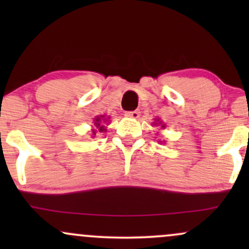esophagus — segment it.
<instances>
[{
	"instance_id": "1",
	"label": "esophagus",
	"mask_w": 249,
	"mask_h": 249,
	"mask_svg": "<svg viewBox=\"0 0 249 249\" xmlns=\"http://www.w3.org/2000/svg\"><path fill=\"white\" fill-rule=\"evenodd\" d=\"M127 117H131V118H138L141 116V111L139 110H134V111H128L126 112Z\"/></svg>"
}]
</instances>
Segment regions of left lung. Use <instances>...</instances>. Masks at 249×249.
Returning a JSON list of instances; mask_svg holds the SVG:
<instances>
[{
    "instance_id": "obj_1",
    "label": "left lung",
    "mask_w": 249,
    "mask_h": 249,
    "mask_svg": "<svg viewBox=\"0 0 249 249\" xmlns=\"http://www.w3.org/2000/svg\"><path fill=\"white\" fill-rule=\"evenodd\" d=\"M159 124H160V123H159ZM162 127H164V126H162Z\"/></svg>"
}]
</instances>
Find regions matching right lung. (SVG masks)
Masks as SVG:
<instances>
[{"label":"right lung","instance_id":"obj_1","mask_svg":"<svg viewBox=\"0 0 249 249\" xmlns=\"http://www.w3.org/2000/svg\"><path fill=\"white\" fill-rule=\"evenodd\" d=\"M102 117H103V116H102ZM104 121H105V119H104ZM101 123H102V119L99 118V117H97L96 121H95V126H96L97 128H98L99 132H102V131H105L104 126H103ZM93 134H96V131H93Z\"/></svg>","mask_w":249,"mask_h":249}]
</instances>
